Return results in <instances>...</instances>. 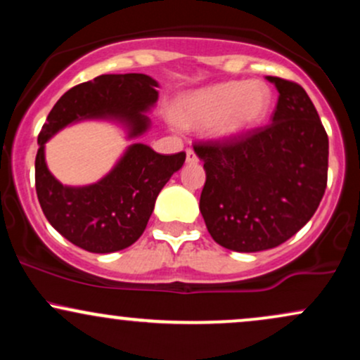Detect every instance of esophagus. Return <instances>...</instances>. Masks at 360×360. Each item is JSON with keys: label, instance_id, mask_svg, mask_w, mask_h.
I'll return each mask as SVG.
<instances>
[{"label": "esophagus", "instance_id": "esophagus-1", "mask_svg": "<svg viewBox=\"0 0 360 360\" xmlns=\"http://www.w3.org/2000/svg\"><path fill=\"white\" fill-rule=\"evenodd\" d=\"M186 160H188L189 164L198 162V155H196V152L193 150V148H186Z\"/></svg>", "mask_w": 360, "mask_h": 360}]
</instances>
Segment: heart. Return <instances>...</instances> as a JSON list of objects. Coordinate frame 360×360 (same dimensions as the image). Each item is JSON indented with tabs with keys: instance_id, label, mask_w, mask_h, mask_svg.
<instances>
[{
	"instance_id": "1",
	"label": "heart",
	"mask_w": 360,
	"mask_h": 360,
	"mask_svg": "<svg viewBox=\"0 0 360 360\" xmlns=\"http://www.w3.org/2000/svg\"><path fill=\"white\" fill-rule=\"evenodd\" d=\"M272 93L260 81H229L196 91L177 105L176 120L183 127H212L220 139L250 134L269 117Z\"/></svg>"
}]
</instances>
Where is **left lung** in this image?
I'll return each instance as SVG.
<instances>
[{"instance_id": "1", "label": "left lung", "mask_w": 360, "mask_h": 360, "mask_svg": "<svg viewBox=\"0 0 360 360\" xmlns=\"http://www.w3.org/2000/svg\"><path fill=\"white\" fill-rule=\"evenodd\" d=\"M272 123L238 139L194 143L206 183L200 212L213 240L235 252L274 249L303 229L326 188L328 137L307 91L267 76Z\"/></svg>"}]
</instances>
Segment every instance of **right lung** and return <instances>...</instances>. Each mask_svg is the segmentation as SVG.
<instances>
[{
  "mask_svg": "<svg viewBox=\"0 0 360 360\" xmlns=\"http://www.w3.org/2000/svg\"><path fill=\"white\" fill-rule=\"evenodd\" d=\"M159 84L146 74H103L74 86L56 103L39 135L35 188L49 223L81 249L94 254L123 250L140 238L160 189L183 167L186 154H157L146 143H131L117 166L98 183L64 186L45 164V142L79 120H115L128 139L150 127L146 115L159 98Z\"/></svg>",
  "mask_w": 360,
  "mask_h": 360,
  "instance_id": "obj_1",
  "label": "right lung"
}]
</instances>
